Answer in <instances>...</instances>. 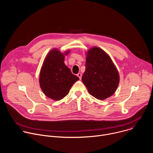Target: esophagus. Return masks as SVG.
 I'll return each instance as SVG.
<instances>
[{
  "mask_svg": "<svg viewBox=\"0 0 153 153\" xmlns=\"http://www.w3.org/2000/svg\"><path fill=\"white\" fill-rule=\"evenodd\" d=\"M77 76H78V77L80 79V80H81V78H82V74L81 73H78L77 74Z\"/></svg>",
  "mask_w": 153,
  "mask_h": 153,
  "instance_id": "1",
  "label": "esophagus"
}]
</instances>
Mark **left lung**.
I'll return each instance as SVG.
<instances>
[{
    "mask_svg": "<svg viewBox=\"0 0 153 153\" xmlns=\"http://www.w3.org/2000/svg\"><path fill=\"white\" fill-rule=\"evenodd\" d=\"M82 80L88 93L102 100L116 92L120 76L110 56L102 49L93 47L86 53L85 71Z\"/></svg>",
    "mask_w": 153,
    "mask_h": 153,
    "instance_id": "left-lung-1",
    "label": "left lung"
}]
</instances>
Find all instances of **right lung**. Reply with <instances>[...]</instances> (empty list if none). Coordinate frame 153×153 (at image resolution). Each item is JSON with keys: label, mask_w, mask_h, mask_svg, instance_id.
<instances>
[{"label": "right lung", "mask_w": 153, "mask_h": 153, "mask_svg": "<svg viewBox=\"0 0 153 153\" xmlns=\"http://www.w3.org/2000/svg\"><path fill=\"white\" fill-rule=\"evenodd\" d=\"M70 52V50L62 53L57 48H53L46 56L40 69V88L45 96L54 100L64 98L73 85L79 80L64 63L65 56Z\"/></svg>", "instance_id": "obj_1"}]
</instances>
